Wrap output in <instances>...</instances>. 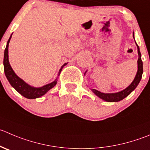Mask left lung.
Instances as JSON below:
<instances>
[{"instance_id":"left-lung-1","label":"left lung","mask_w":150,"mask_h":150,"mask_svg":"<svg viewBox=\"0 0 150 150\" xmlns=\"http://www.w3.org/2000/svg\"><path fill=\"white\" fill-rule=\"evenodd\" d=\"M133 38H134V33H133ZM138 48V54H139V59H138V71L137 73H136V77H135L134 80L133 81V82L130 83V85L129 86H127V88H125L124 90L121 91H119L117 93H103L100 92V91H97L96 89H93L91 88V91L96 94L98 97L101 98L102 100H105L106 102H119L120 100H123L124 98H125L126 97L129 95L135 88L137 87V86L139 85V82H140L141 79H142V74H143V62L142 61V55H141L140 50H139V47L138 46V45L136 44Z\"/></svg>"}]
</instances>
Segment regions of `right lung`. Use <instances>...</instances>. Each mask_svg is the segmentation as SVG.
Listing matches in <instances>:
<instances>
[{
    "mask_svg": "<svg viewBox=\"0 0 150 150\" xmlns=\"http://www.w3.org/2000/svg\"><path fill=\"white\" fill-rule=\"evenodd\" d=\"M11 35L9 37V39H8V42H7L6 47L5 50H4V67L6 77L7 80L8 81L9 83L11 84V86H12L13 88H14V89H15L16 91H18L21 95H23V97H25V98L36 99L38 98V97H42V96H43L44 94H45L49 90L51 89L53 87H54L55 86H56V84L57 83V78H56L54 81L50 83L45 85L42 87L36 88V87L30 86V85L26 83L23 80H22L21 78H19V77L16 75L15 72H14V70H13L12 68H11V65H10L9 62H8V44H9L10 40H11ZM65 65H67V63H65L64 64L62 67V68H61L60 70H59V75H60L62 68H63Z\"/></svg>",
    "mask_w": 150,
    "mask_h": 150,
    "instance_id": "obj_1",
    "label": "right lung"
}]
</instances>
